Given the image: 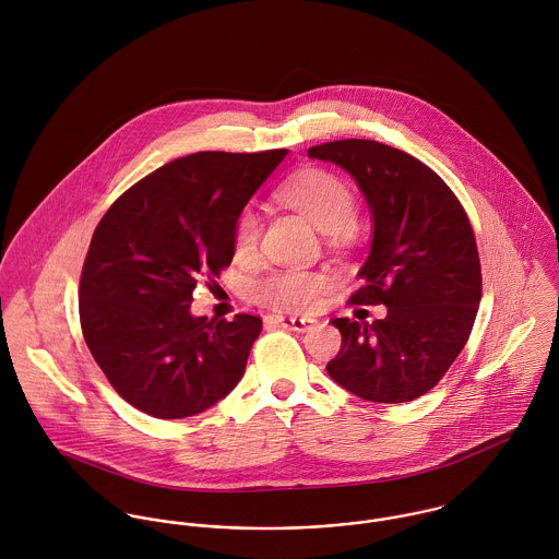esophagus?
<instances>
[{
    "label": "esophagus",
    "mask_w": 559,
    "mask_h": 559,
    "mask_svg": "<svg viewBox=\"0 0 559 559\" xmlns=\"http://www.w3.org/2000/svg\"><path fill=\"white\" fill-rule=\"evenodd\" d=\"M275 322L284 329H290V331H297V333H304L308 329L314 326V319H297V317H275Z\"/></svg>",
    "instance_id": "obj_1"
}]
</instances>
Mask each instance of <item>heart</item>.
Masks as SVG:
<instances>
[{
    "label": "heart",
    "mask_w": 559,
    "mask_h": 559,
    "mask_svg": "<svg viewBox=\"0 0 559 559\" xmlns=\"http://www.w3.org/2000/svg\"><path fill=\"white\" fill-rule=\"evenodd\" d=\"M277 198L301 213L322 233H337L355 217V198L342 178L324 169H308L284 182ZM260 239V217L247 209L235 226V251L249 255ZM329 275L317 269H280L253 284V297L275 310H310L326 288Z\"/></svg>",
    "instance_id": "obj_1"
}]
</instances>
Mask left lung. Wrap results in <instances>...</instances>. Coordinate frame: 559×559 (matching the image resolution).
<instances>
[{
	"instance_id": "1",
	"label": "left lung",
	"mask_w": 559,
	"mask_h": 559,
	"mask_svg": "<svg viewBox=\"0 0 559 559\" xmlns=\"http://www.w3.org/2000/svg\"><path fill=\"white\" fill-rule=\"evenodd\" d=\"M353 176L370 217V251L359 269L357 306L388 317L333 319L342 348L326 364L346 392L370 402H411L430 392L465 348L481 297L472 224L450 187L421 160L372 140L314 146Z\"/></svg>"
}]
</instances>
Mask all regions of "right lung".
<instances>
[{
    "mask_svg": "<svg viewBox=\"0 0 559 559\" xmlns=\"http://www.w3.org/2000/svg\"><path fill=\"white\" fill-rule=\"evenodd\" d=\"M286 155L171 160L96 226L81 271V329L98 368L135 408L182 419L239 385L262 320L193 317V290L233 262L237 219Z\"/></svg>",
    "mask_w": 559,
    "mask_h": 559,
    "instance_id": "1",
    "label": "right lung"
}]
</instances>
